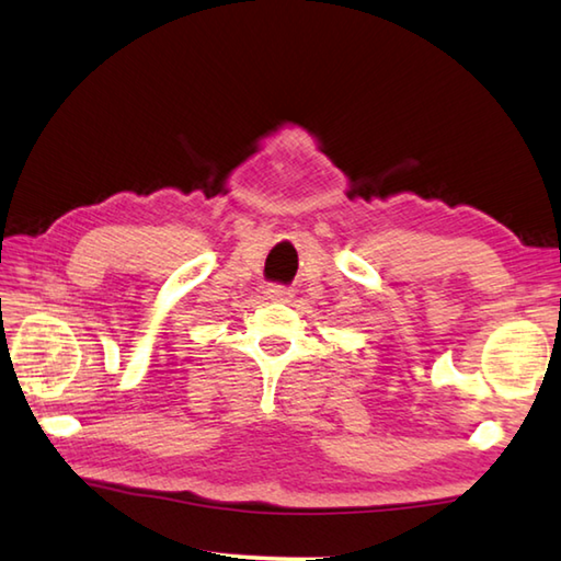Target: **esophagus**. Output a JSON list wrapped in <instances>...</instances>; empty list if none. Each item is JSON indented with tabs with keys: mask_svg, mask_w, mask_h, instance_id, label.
Returning a JSON list of instances; mask_svg holds the SVG:
<instances>
[{
	"mask_svg": "<svg viewBox=\"0 0 561 561\" xmlns=\"http://www.w3.org/2000/svg\"><path fill=\"white\" fill-rule=\"evenodd\" d=\"M265 296L270 301H282V304H289L294 299V289L287 287H279V284H270L265 289Z\"/></svg>",
	"mask_w": 561,
	"mask_h": 561,
	"instance_id": "obj_1",
	"label": "esophagus"
}]
</instances>
